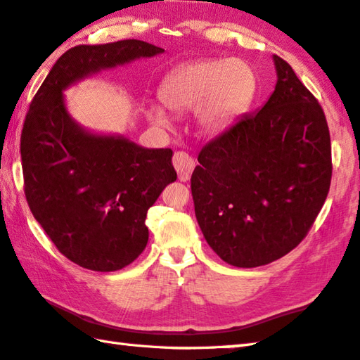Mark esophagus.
Segmentation results:
<instances>
[{
    "instance_id": "obj_1",
    "label": "esophagus",
    "mask_w": 360,
    "mask_h": 360,
    "mask_svg": "<svg viewBox=\"0 0 360 360\" xmlns=\"http://www.w3.org/2000/svg\"><path fill=\"white\" fill-rule=\"evenodd\" d=\"M172 164L176 170V174H179V180L180 181H188L190 180V176L194 170V160L193 158L185 153V151H176L172 158Z\"/></svg>"
}]
</instances>
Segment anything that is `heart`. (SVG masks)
Instances as JSON below:
<instances>
[{"mask_svg": "<svg viewBox=\"0 0 360 360\" xmlns=\"http://www.w3.org/2000/svg\"><path fill=\"white\" fill-rule=\"evenodd\" d=\"M256 94V75L242 60H196L170 71L160 86V99L169 112L193 110L205 132H219L248 110ZM164 106V107H165ZM163 107V108H164ZM162 105L148 109L155 124L169 123Z\"/></svg>", "mask_w": 360, "mask_h": 360, "instance_id": "heart-1", "label": "heart"}]
</instances>
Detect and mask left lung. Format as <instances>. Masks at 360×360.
<instances>
[{"mask_svg":"<svg viewBox=\"0 0 360 360\" xmlns=\"http://www.w3.org/2000/svg\"><path fill=\"white\" fill-rule=\"evenodd\" d=\"M275 91L259 110L200 150L194 212L224 262L259 267L304 240L330 188V134L323 107L274 55Z\"/></svg>","mask_w":360,"mask_h":360,"instance_id":"obj_1","label":"left lung"}]
</instances>
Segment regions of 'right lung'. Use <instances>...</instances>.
<instances>
[{
	"instance_id": "add662e5",
	"label": "right lung",
	"mask_w": 360,
	"mask_h": 360,
	"mask_svg": "<svg viewBox=\"0 0 360 360\" xmlns=\"http://www.w3.org/2000/svg\"><path fill=\"white\" fill-rule=\"evenodd\" d=\"M162 52L137 39L69 49L25 117L20 155L30 210L60 253L84 269L113 272L137 259L148 242L147 212L176 172L170 148L82 128L63 91L103 69Z\"/></svg>"
}]
</instances>
